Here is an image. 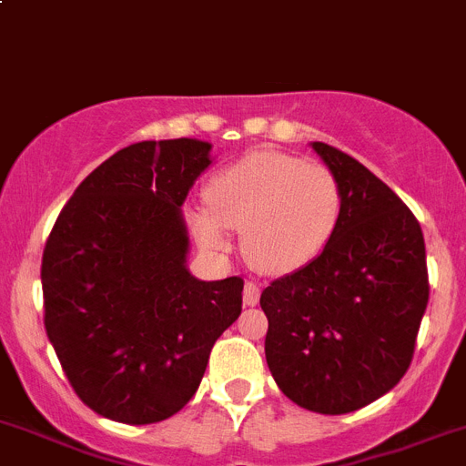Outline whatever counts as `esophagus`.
<instances>
[{"mask_svg": "<svg viewBox=\"0 0 466 466\" xmlns=\"http://www.w3.org/2000/svg\"><path fill=\"white\" fill-rule=\"evenodd\" d=\"M259 301V288L255 283L243 285V304L255 306Z\"/></svg>", "mask_w": 466, "mask_h": 466, "instance_id": "obj_1", "label": "esophagus"}]
</instances>
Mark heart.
Segmentation results:
<instances>
[{
  "instance_id": "heart-1",
  "label": "heart",
  "mask_w": 466,
  "mask_h": 466,
  "mask_svg": "<svg viewBox=\"0 0 466 466\" xmlns=\"http://www.w3.org/2000/svg\"><path fill=\"white\" fill-rule=\"evenodd\" d=\"M211 211H195L192 234L204 250L229 248L228 228L243 232V253L264 274H292L329 246L341 220L339 178L322 165L274 150L234 162L207 190Z\"/></svg>"
}]
</instances>
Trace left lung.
Masks as SVG:
<instances>
[{"label":"left lung","mask_w":466,"mask_h":466,"mask_svg":"<svg viewBox=\"0 0 466 466\" xmlns=\"http://www.w3.org/2000/svg\"><path fill=\"white\" fill-rule=\"evenodd\" d=\"M311 148L339 178L341 220L311 264L262 290L264 355L288 400L341 416L383 397L409 369L430 299L425 238L367 167L322 141Z\"/></svg>","instance_id":"obj_1"}]
</instances>
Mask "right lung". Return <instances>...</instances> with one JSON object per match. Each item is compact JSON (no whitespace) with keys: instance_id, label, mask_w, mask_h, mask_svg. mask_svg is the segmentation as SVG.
<instances>
[{"instance_id":"obj_1","label":"right lung","mask_w":466,"mask_h":466,"mask_svg":"<svg viewBox=\"0 0 466 466\" xmlns=\"http://www.w3.org/2000/svg\"><path fill=\"white\" fill-rule=\"evenodd\" d=\"M211 162L199 139L127 146L76 187L46 241V334L83 404L108 420L178 413L241 313L238 276L187 269L181 207Z\"/></svg>"}]
</instances>
